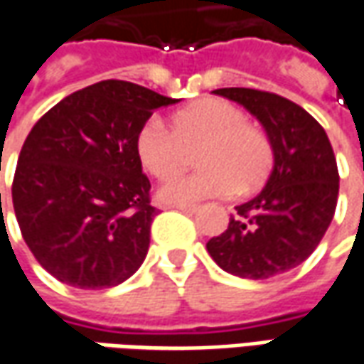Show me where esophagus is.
I'll list each match as a JSON object with an SVG mask.
<instances>
[{"label":"esophagus","mask_w":364,"mask_h":364,"mask_svg":"<svg viewBox=\"0 0 364 364\" xmlns=\"http://www.w3.org/2000/svg\"><path fill=\"white\" fill-rule=\"evenodd\" d=\"M173 209H179L183 213H195L199 209V205H195V203H181V205H173Z\"/></svg>","instance_id":"esophagus-1"}]
</instances>
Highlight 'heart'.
I'll list each match as a JSON object with an SVG mask.
<instances>
[{
	"label": "heart",
	"mask_w": 364,
	"mask_h": 364,
	"mask_svg": "<svg viewBox=\"0 0 364 364\" xmlns=\"http://www.w3.org/2000/svg\"><path fill=\"white\" fill-rule=\"evenodd\" d=\"M201 171L175 177L159 191L165 203H195L225 197L235 189L253 191L267 181L275 153L265 131L251 125L247 113L225 99H201L177 111L169 129L159 117L143 121L135 135V153L151 177L165 181L187 165Z\"/></svg>",
	"instance_id": "heart-1"
}]
</instances>
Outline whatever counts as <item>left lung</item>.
Segmentation results:
<instances>
[{"label":"left lung","mask_w":364,"mask_h":364,"mask_svg":"<svg viewBox=\"0 0 364 364\" xmlns=\"http://www.w3.org/2000/svg\"><path fill=\"white\" fill-rule=\"evenodd\" d=\"M265 127L275 163L263 191L237 205L235 217L207 251L223 271L271 279L301 265L317 249L337 209V159L325 129L301 105L247 87L215 89Z\"/></svg>","instance_id":"8db88e82"}]
</instances>
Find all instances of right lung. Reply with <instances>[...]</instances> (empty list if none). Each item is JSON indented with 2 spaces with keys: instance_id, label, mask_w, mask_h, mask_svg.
<instances>
[{
  "instance_id": "obj_1",
  "label": "right lung",
  "mask_w": 364,
  "mask_h": 364,
  "mask_svg": "<svg viewBox=\"0 0 364 364\" xmlns=\"http://www.w3.org/2000/svg\"><path fill=\"white\" fill-rule=\"evenodd\" d=\"M177 101L107 79L61 99L29 131L11 197L27 247L49 275L95 291L139 269L155 207L135 135L153 111Z\"/></svg>"
}]
</instances>
